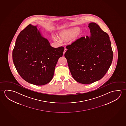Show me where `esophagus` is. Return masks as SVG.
<instances>
[{
	"label": "esophagus",
	"instance_id": "1",
	"mask_svg": "<svg viewBox=\"0 0 126 126\" xmlns=\"http://www.w3.org/2000/svg\"><path fill=\"white\" fill-rule=\"evenodd\" d=\"M66 51H67V49H66V48H65V49H64V51H63V55H64L65 53H66Z\"/></svg>",
	"mask_w": 126,
	"mask_h": 126
}]
</instances>
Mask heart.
<instances>
[{
	"label": "heart",
	"mask_w": 126,
	"mask_h": 126,
	"mask_svg": "<svg viewBox=\"0 0 126 126\" xmlns=\"http://www.w3.org/2000/svg\"><path fill=\"white\" fill-rule=\"evenodd\" d=\"M79 27H74L65 30L60 31L58 33V37L61 42H67L72 39V41H75L78 39L84 36L85 32ZM53 40L55 41H58L57 37L54 36Z\"/></svg>",
	"instance_id": "b5f03b06"
}]
</instances>
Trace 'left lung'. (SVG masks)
<instances>
[{
  "instance_id": "obj_1",
  "label": "left lung",
  "mask_w": 126,
  "mask_h": 126,
  "mask_svg": "<svg viewBox=\"0 0 126 126\" xmlns=\"http://www.w3.org/2000/svg\"><path fill=\"white\" fill-rule=\"evenodd\" d=\"M88 27L90 36L82 37L67 46L64 54L73 78L83 84L101 79L113 59L109 35L96 23H90Z\"/></svg>"
}]
</instances>
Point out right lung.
<instances>
[{
	"label": "right lung",
	"instance_id": "right-lung-1",
	"mask_svg": "<svg viewBox=\"0 0 126 126\" xmlns=\"http://www.w3.org/2000/svg\"><path fill=\"white\" fill-rule=\"evenodd\" d=\"M63 47L54 48L37 26L29 25L17 36L13 49L14 64L21 77L29 83L42 85L51 81Z\"/></svg>",
	"mask_w": 126,
	"mask_h": 126
}]
</instances>
